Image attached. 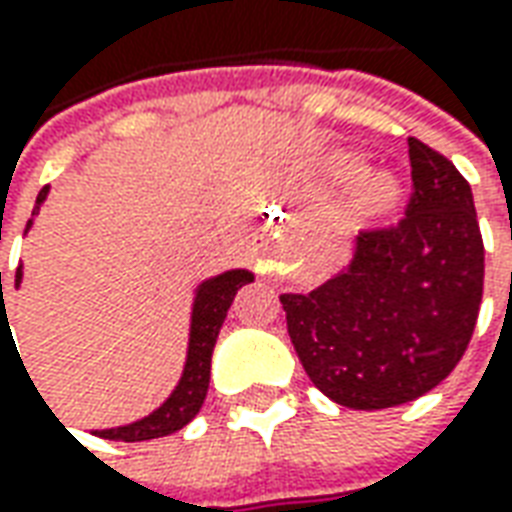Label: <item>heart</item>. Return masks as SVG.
I'll list each match as a JSON object with an SVG mask.
<instances>
[{
	"instance_id": "b5f03b06",
	"label": "heart",
	"mask_w": 512,
	"mask_h": 512,
	"mask_svg": "<svg viewBox=\"0 0 512 512\" xmlns=\"http://www.w3.org/2000/svg\"><path fill=\"white\" fill-rule=\"evenodd\" d=\"M352 196H355V205L360 210H366V213H382V210H388L396 202V185H393L388 174L371 171V174H363L355 182Z\"/></svg>"
}]
</instances>
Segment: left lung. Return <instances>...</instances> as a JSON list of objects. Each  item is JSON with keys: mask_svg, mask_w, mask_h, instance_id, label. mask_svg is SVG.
I'll return each instance as SVG.
<instances>
[{"mask_svg": "<svg viewBox=\"0 0 512 512\" xmlns=\"http://www.w3.org/2000/svg\"><path fill=\"white\" fill-rule=\"evenodd\" d=\"M413 194L396 227L366 230L310 293H282L293 349L332 402L382 410L443 382L477 327L485 249L471 185L418 138Z\"/></svg>", "mask_w": 512, "mask_h": 512, "instance_id": "8db88e82", "label": "left lung"}]
</instances>
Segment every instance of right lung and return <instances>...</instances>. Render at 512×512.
<instances>
[{
  "instance_id": "add662e5",
  "label": "right lung",
  "mask_w": 512,
  "mask_h": 512,
  "mask_svg": "<svg viewBox=\"0 0 512 512\" xmlns=\"http://www.w3.org/2000/svg\"><path fill=\"white\" fill-rule=\"evenodd\" d=\"M46 194H49V185L41 188V194L35 199L32 207V216L41 210ZM32 227V221H27V230ZM21 266L16 268V288L21 282ZM255 280L252 271L246 268H232L224 274H216L205 280L196 288L194 307H191V335H188V355H185V366H182V377L177 382V388L171 391V396L163 405L152 410L149 416L138 418L132 424L124 427H113V430H94V435L107 438V441H152V438H163L171 432L182 430L191 418L199 413V407L205 402L207 385H210V357H213V346L219 338L221 324L227 318L232 299L241 285ZM0 299H2V271H0ZM7 324V310L5 299H2L0 310V327Z\"/></svg>"
}]
</instances>
